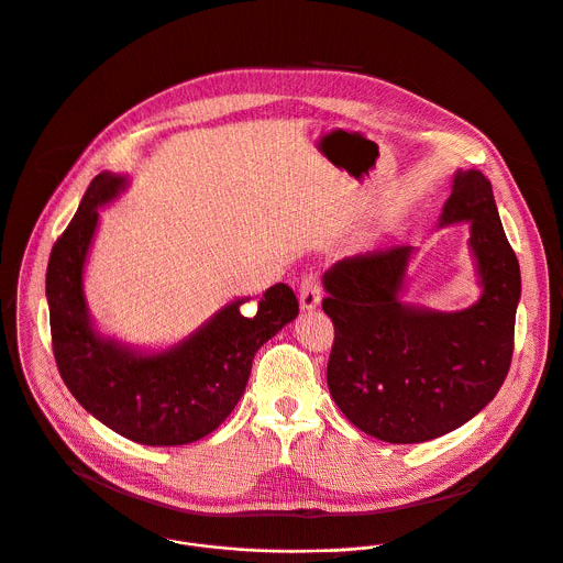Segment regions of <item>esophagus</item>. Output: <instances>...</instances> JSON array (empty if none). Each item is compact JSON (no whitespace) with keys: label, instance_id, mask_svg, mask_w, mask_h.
Here are the masks:
<instances>
[{"label":"esophagus","instance_id":"1","mask_svg":"<svg viewBox=\"0 0 563 563\" xmlns=\"http://www.w3.org/2000/svg\"><path fill=\"white\" fill-rule=\"evenodd\" d=\"M321 302V276L317 272H310L300 280V308L314 310Z\"/></svg>","mask_w":563,"mask_h":563}]
</instances>
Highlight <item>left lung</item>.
<instances>
[{
    "label": "left lung",
    "instance_id": "obj_1",
    "mask_svg": "<svg viewBox=\"0 0 563 563\" xmlns=\"http://www.w3.org/2000/svg\"><path fill=\"white\" fill-rule=\"evenodd\" d=\"M465 220L483 296L463 312L399 300L411 246L352 255L323 278V312L334 325L330 395L356 429L384 442H427L463 427L512 364L521 269L481 170L455 175L440 224Z\"/></svg>",
    "mask_w": 563,
    "mask_h": 563
}]
</instances>
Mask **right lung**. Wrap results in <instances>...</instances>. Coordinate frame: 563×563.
<instances>
[{"label": "right lung", "mask_w": 563, "mask_h": 563, "mask_svg": "<svg viewBox=\"0 0 563 563\" xmlns=\"http://www.w3.org/2000/svg\"><path fill=\"white\" fill-rule=\"evenodd\" d=\"M125 179L93 177L80 207L51 249L46 300L56 366L71 395L96 420L150 446H177L216 431L240 401L258 347L298 314L289 285L269 287L258 310L240 312L235 300L184 343L136 354L100 339L89 323L82 267L98 207L117 197Z\"/></svg>", "instance_id": "add662e5"}]
</instances>
